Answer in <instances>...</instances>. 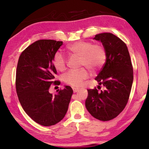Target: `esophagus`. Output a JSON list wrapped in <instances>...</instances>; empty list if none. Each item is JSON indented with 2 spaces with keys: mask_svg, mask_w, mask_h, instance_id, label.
Masks as SVG:
<instances>
[{
  "mask_svg": "<svg viewBox=\"0 0 149 149\" xmlns=\"http://www.w3.org/2000/svg\"><path fill=\"white\" fill-rule=\"evenodd\" d=\"M72 89H73V91H74V93H76L79 90V88H75V87H73Z\"/></svg>",
  "mask_w": 149,
  "mask_h": 149,
  "instance_id": "1",
  "label": "esophagus"
}]
</instances>
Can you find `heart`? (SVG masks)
<instances>
[{
  "instance_id": "b5f03b06",
  "label": "heart",
  "mask_w": 149,
  "mask_h": 149,
  "mask_svg": "<svg viewBox=\"0 0 149 149\" xmlns=\"http://www.w3.org/2000/svg\"><path fill=\"white\" fill-rule=\"evenodd\" d=\"M67 50L72 56H79V66H84L91 72L98 70L104 65L107 60V52L104 47L92 42L79 40L69 45ZM53 64L58 70L63 71L66 68L67 60L64 55L56 52L53 57ZM85 68L72 70L63 75V80L66 84L72 87H79L83 81L89 77Z\"/></svg>"
}]
</instances>
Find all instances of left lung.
I'll list each match as a JSON object with an SVG mask.
<instances>
[{
  "label": "left lung",
  "mask_w": 149,
  "mask_h": 149,
  "mask_svg": "<svg viewBox=\"0 0 149 149\" xmlns=\"http://www.w3.org/2000/svg\"><path fill=\"white\" fill-rule=\"evenodd\" d=\"M93 38L102 43L107 52L105 64L95 79L104 90L87 89L85 107L95 119L107 121L117 117L127 104L133 83V66L127 45L117 36L105 32Z\"/></svg>",
  "instance_id": "8db88e82"
}]
</instances>
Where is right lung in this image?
<instances>
[{"mask_svg": "<svg viewBox=\"0 0 149 149\" xmlns=\"http://www.w3.org/2000/svg\"><path fill=\"white\" fill-rule=\"evenodd\" d=\"M62 41L38 40L20 55L16 70L15 87L22 108L31 119L40 125L51 126L60 122L68 109L73 90L70 86L58 89L57 94L49 92L54 81L56 69L53 57Z\"/></svg>", "mask_w": 149, "mask_h": 149, "instance_id": "add662e5", "label": "right lung"}]
</instances>
